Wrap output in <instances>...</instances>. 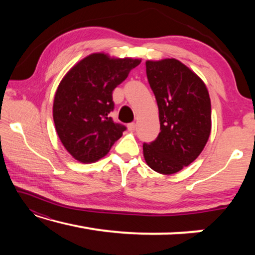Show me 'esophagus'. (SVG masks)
<instances>
[{"instance_id": "obj_1", "label": "esophagus", "mask_w": 255, "mask_h": 255, "mask_svg": "<svg viewBox=\"0 0 255 255\" xmlns=\"http://www.w3.org/2000/svg\"><path fill=\"white\" fill-rule=\"evenodd\" d=\"M128 130L129 131H133L136 129V124L135 123H131V124H128Z\"/></svg>"}]
</instances>
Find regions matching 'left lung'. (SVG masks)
Listing matches in <instances>:
<instances>
[{"instance_id":"1","label":"left lung","mask_w":255,"mask_h":255,"mask_svg":"<svg viewBox=\"0 0 255 255\" xmlns=\"http://www.w3.org/2000/svg\"><path fill=\"white\" fill-rule=\"evenodd\" d=\"M146 74L158 106L161 132L143 145L150 169L173 174L199 156L211 130L208 90L199 76L175 58L147 60Z\"/></svg>"}]
</instances>
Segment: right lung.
Wrapping results in <instances>:
<instances>
[{
  "instance_id": "obj_1",
  "label": "right lung",
  "mask_w": 255,
  "mask_h": 255,
  "mask_svg": "<svg viewBox=\"0 0 255 255\" xmlns=\"http://www.w3.org/2000/svg\"><path fill=\"white\" fill-rule=\"evenodd\" d=\"M140 62L91 54L60 81L53 106L55 128L64 147L79 162L92 163L106 156L126 130L109 116L115 108L112 91Z\"/></svg>"
}]
</instances>
